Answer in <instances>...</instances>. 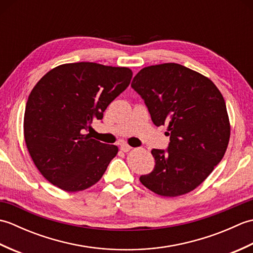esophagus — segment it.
<instances>
[{"label":"esophagus","instance_id":"esophagus-1","mask_svg":"<svg viewBox=\"0 0 253 253\" xmlns=\"http://www.w3.org/2000/svg\"><path fill=\"white\" fill-rule=\"evenodd\" d=\"M121 150L123 152H129L131 150V147L128 146V144H126V143H123L121 146Z\"/></svg>","mask_w":253,"mask_h":253}]
</instances>
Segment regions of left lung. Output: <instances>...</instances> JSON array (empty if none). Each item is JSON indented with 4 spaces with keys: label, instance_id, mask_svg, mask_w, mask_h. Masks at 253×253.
<instances>
[{
    "label": "left lung",
    "instance_id": "obj_1",
    "mask_svg": "<svg viewBox=\"0 0 253 253\" xmlns=\"http://www.w3.org/2000/svg\"><path fill=\"white\" fill-rule=\"evenodd\" d=\"M131 87L142 96L153 123L168 125V152L153 149L152 173L141 184L162 197L196 189L221 162L229 142L230 123L221 91L211 79L180 64L142 68Z\"/></svg>",
    "mask_w": 253,
    "mask_h": 253
}]
</instances>
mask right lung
Masks as SVG:
<instances>
[{
  "mask_svg": "<svg viewBox=\"0 0 253 253\" xmlns=\"http://www.w3.org/2000/svg\"><path fill=\"white\" fill-rule=\"evenodd\" d=\"M131 77L128 67L79 62L52 68L37 83L26 104L24 137L36 168L52 185L76 192L101 179L118 148L84 131L102 120Z\"/></svg>",
  "mask_w": 253,
  "mask_h": 253,
  "instance_id": "add662e5",
  "label": "right lung"
}]
</instances>
